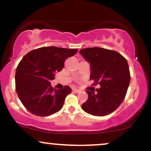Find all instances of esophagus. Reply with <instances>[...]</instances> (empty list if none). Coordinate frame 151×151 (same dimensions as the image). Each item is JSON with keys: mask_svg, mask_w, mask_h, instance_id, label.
Segmentation results:
<instances>
[{"mask_svg": "<svg viewBox=\"0 0 151 151\" xmlns=\"http://www.w3.org/2000/svg\"><path fill=\"white\" fill-rule=\"evenodd\" d=\"M72 91L74 93H78L79 91H80V90L77 89V88H72Z\"/></svg>", "mask_w": 151, "mask_h": 151, "instance_id": "esophagus-1", "label": "esophagus"}]
</instances>
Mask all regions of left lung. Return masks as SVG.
Returning <instances> with one entry per match:
<instances>
[{
	"label": "left lung",
	"instance_id": "obj_1",
	"mask_svg": "<svg viewBox=\"0 0 151 151\" xmlns=\"http://www.w3.org/2000/svg\"><path fill=\"white\" fill-rule=\"evenodd\" d=\"M79 52L90 64V79L101 87L86 91L88 99L81 105L86 113L104 116L114 111L125 98L131 75L129 65L120 53L101 47L81 49Z\"/></svg>",
	"mask_w": 151,
	"mask_h": 151
}]
</instances>
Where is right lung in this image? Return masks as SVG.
Segmentation results:
<instances>
[{
  "mask_svg": "<svg viewBox=\"0 0 151 151\" xmlns=\"http://www.w3.org/2000/svg\"><path fill=\"white\" fill-rule=\"evenodd\" d=\"M77 49L43 47L26 54L15 72V89L20 101L30 113L47 116L62 108L66 96L72 89L65 86L55 89L50 81L55 73L62 70L66 59L73 56Z\"/></svg>",
  "mask_w": 151,
  "mask_h": 151,
  "instance_id": "obj_1",
  "label": "right lung"
}]
</instances>
